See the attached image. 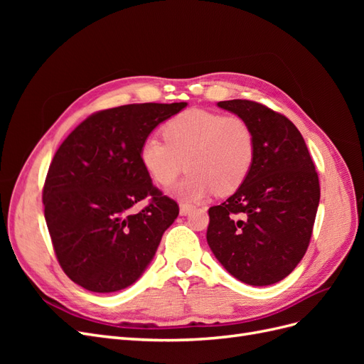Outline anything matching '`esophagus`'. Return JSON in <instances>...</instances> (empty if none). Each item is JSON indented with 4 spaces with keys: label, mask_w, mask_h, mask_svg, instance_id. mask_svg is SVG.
Listing matches in <instances>:
<instances>
[{
    "label": "esophagus",
    "mask_w": 364,
    "mask_h": 364,
    "mask_svg": "<svg viewBox=\"0 0 364 364\" xmlns=\"http://www.w3.org/2000/svg\"><path fill=\"white\" fill-rule=\"evenodd\" d=\"M191 211H193V206H191V205L181 203V206H179V213H181V215H186V214H190Z\"/></svg>",
    "instance_id": "obj_1"
}]
</instances>
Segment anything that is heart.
Masks as SVG:
<instances>
[{
    "label": "heart",
    "instance_id": "obj_1",
    "mask_svg": "<svg viewBox=\"0 0 364 364\" xmlns=\"http://www.w3.org/2000/svg\"><path fill=\"white\" fill-rule=\"evenodd\" d=\"M164 138L150 135L142 141L139 161L161 186H170L185 168L191 170L173 190L183 200H200L214 191L235 193L255 158L253 130L240 115L188 109L165 123Z\"/></svg>",
    "mask_w": 364,
    "mask_h": 364
}]
</instances>
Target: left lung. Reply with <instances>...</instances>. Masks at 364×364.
<instances>
[{
  "label": "left lung",
  "instance_id": "8db88e82",
  "mask_svg": "<svg viewBox=\"0 0 364 364\" xmlns=\"http://www.w3.org/2000/svg\"><path fill=\"white\" fill-rule=\"evenodd\" d=\"M243 117L255 136V158L243 185L209 208L206 241L238 281L264 287L282 281L304 258L321 186L301 132L289 118L250 100L218 102Z\"/></svg>",
  "mask_w": 364,
  "mask_h": 364
}]
</instances>
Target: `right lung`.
<instances>
[{
	"label": "right lung",
	"mask_w": 364,
	"mask_h": 364,
	"mask_svg": "<svg viewBox=\"0 0 364 364\" xmlns=\"http://www.w3.org/2000/svg\"><path fill=\"white\" fill-rule=\"evenodd\" d=\"M188 103L126 105L77 126L50 164L43 185L46 222L67 277L94 293L136 282L179 206L153 186L139 149L153 129ZM149 203L141 212L134 205Z\"/></svg>",
	"instance_id": "1"
}]
</instances>
